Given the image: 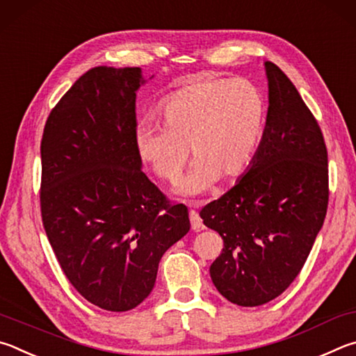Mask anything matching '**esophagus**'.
Here are the masks:
<instances>
[{"label":"esophagus","instance_id":"esophagus-1","mask_svg":"<svg viewBox=\"0 0 356 356\" xmlns=\"http://www.w3.org/2000/svg\"><path fill=\"white\" fill-rule=\"evenodd\" d=\"M189 219H191V227H192V229H194V232H202V229L204 228L203 222H202V217L195 209L189 211Z\"/></svg>","mask_w":356,"mask_h":356}]
</instances>
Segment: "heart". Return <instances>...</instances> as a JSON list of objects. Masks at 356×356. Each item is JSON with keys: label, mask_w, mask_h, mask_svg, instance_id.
<instances>
[{"label": "heart", "mask_w": 356, "mask_h": 356, "mask_svg": "<svg viewBox=\"0 0 356 356\" xmlns=\"http://www.w3.org/2000/svg\"><path fill=\"white\" fill-rule=\"evenodd\" d=\"M266 115V98L250 79L189 84L162 103V127L137 128V156L162 181L175 183L188 164L191 148L197 162L179 183L178 192L202 194L219 177L234 179L252 165L263 139Z\"/></svg>", "instance_id": "obj_1"}]
</instances>
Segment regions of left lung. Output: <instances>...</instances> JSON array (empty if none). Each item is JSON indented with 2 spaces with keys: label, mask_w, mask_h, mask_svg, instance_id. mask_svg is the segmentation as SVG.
<instances>
[{
  "label": "left lung",
  "mask_w": 356,
  "mask_h": 356,
  "mask_svg": "<svg viewBox=\"0 0 356 356\" xmlns=\"http://www.w3.org/2000/svg\"><path fill=\"white\" fill-rule=\"evenodd\" d=\"M263 140L257 158L232 189L200 217L223 248L211 278L239 307L277 298L300 273L328 208V153L319 123L273 62Z\"/></svg>",
  "instance_id": "1"
}]
</instances>
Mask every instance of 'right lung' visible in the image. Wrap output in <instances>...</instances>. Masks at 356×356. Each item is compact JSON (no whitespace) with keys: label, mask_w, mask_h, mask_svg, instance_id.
Segmentation results:
<instances>
[{"label":"right lung","mask_w":356,"mask_h":356,"mask_svg":"<svg viewBox=\"0 0 356 356\" xmlns=\"http://www.w3.org/2000/svg\"><path fill=\"white\" fill-rule=\"evenodd\" d=\"M139 67H93L43 128L40 211L68 282L106 311L136 308L153 291L168 248L188 234V208L140 170L136 149Z\"/></svg>","instance_id":"right-lung-1"}]
</instances>
